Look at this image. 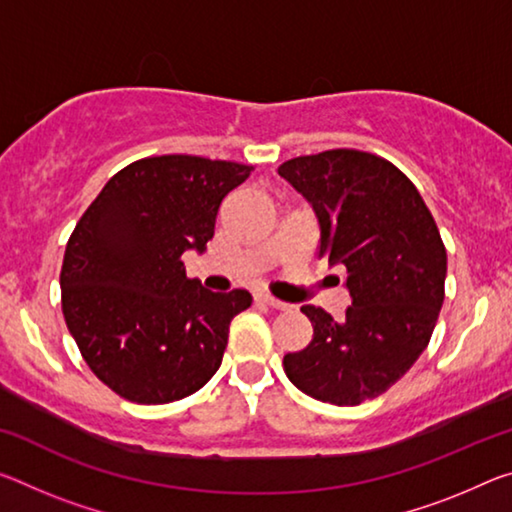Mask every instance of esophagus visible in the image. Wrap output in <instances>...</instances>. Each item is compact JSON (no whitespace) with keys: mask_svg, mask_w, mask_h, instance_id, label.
<instances>
[{"mask_svg":"<svg viewBox=\"0 0 512 512\" xmlns=\"http://www.w3.org/2000/svg\"><path fill=\"white\" fill-rule=\"evenodd\" d=\"M255 300H257V303H262V305L273 307V310H287V307H289L287 303H282V300L273 298L269 294H264V291H259V294H255Z\"/></svg>","mask_w":512,"mask_h":512,"instance_id":"1","label":"esophagus"}]
</instances>
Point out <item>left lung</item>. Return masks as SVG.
Instances as JSON below:
<instances>
[{"instance_id":"left-lung-1","label":"left lung","mask_w":512,"mask_h":512,"mask_svg":"<svg viewBox=\"0 0 512 512\" xmlns=\"http://www.w3.org/2000/svg\"><path fill=\"white\" fill-rule=\"evenodd\" d=\"M278 175L310 202L319 257L346 266L353 303L342 321L303 305L314 337L285 373L316 401L360 405L403 378L431 342L444 300L446 250L417 186L360 150L296 157Z\"/></svg>"}]
</instances>
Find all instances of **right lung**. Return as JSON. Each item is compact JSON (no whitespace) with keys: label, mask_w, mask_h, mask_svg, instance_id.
I'll use <instances>...</instances> for the list:
<instances>
[{"label":"right lung","mask_w":512,"mask_h":512,"mask_svg":"<svg viewBox=\"0 0 512 512\" xmlns=\"http://www.w3.org/2000/svg\"><path fill=\"white\" fill-rule=\"evenodd\" d=\"M253 166L164 154L125 166L72 232L61 269L70 335L104 385L127 401H180L221 367L243 289L214 294L186 278L182 255H202L223 198Z\"/></svg>","instance_id":"obj_1"}]
</instances>
